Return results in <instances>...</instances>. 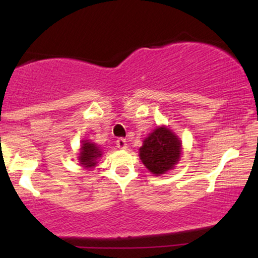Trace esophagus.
I'll return each instance as SVG.
<instances>
[{
	"instance_id": "1",
	"label": "esophagus",
	"mask_w": 258,
	"mask_h": 258,
	"mask_svg": "<svg viewBox=\"0 0 258 258\" xmlns=\"http://www.w3.org/2000/svg\"><path fill=\"white\" fill-rule=\"evenodd\" d=\"M116 147L119 149H126L127 148V141L125 138H117L116 141Z\"/></svg>"
}]
</instances>
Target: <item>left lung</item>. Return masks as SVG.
Here are the masks:
<instances>
[{
  "label": "left lung",
  "instance_id": "left-lung-1",
  "mask_svg": "<svg viewBox=\"0 0 258 258\" xmlns=\"http://www.w3.org/2000/svg\"><path fill=\"white\" fill-rule=\"evenodd\" d=\"M182 141L168 126H158L144 138L139 159L154 176L173 170L182 155Z\"/></svg>",
  "mask_w": 258,
  "mask_h": 258
}]
</instances>
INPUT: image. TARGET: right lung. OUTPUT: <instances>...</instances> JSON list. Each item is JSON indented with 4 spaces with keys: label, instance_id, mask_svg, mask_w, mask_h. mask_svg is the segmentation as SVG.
I'll return each instance as SVG.
<instances>
[{
    "label": "right lung",
    "instance_id": "right-lung-1",
    "mask_svg": "<svg viewBox=\"0 0 258 258\" xmlns=\"http://www.w3.org/2000/svg\"><path fill=\"white\" fill-rule=\"evenodd\" d=\"M78 155L80 166L86 168V170H91V168L97 166L99 159L103 155V150L91 139H82Z\"/></svg>",
    "mask_w": 258,
    "mask_h": 258
}]
</instances>
